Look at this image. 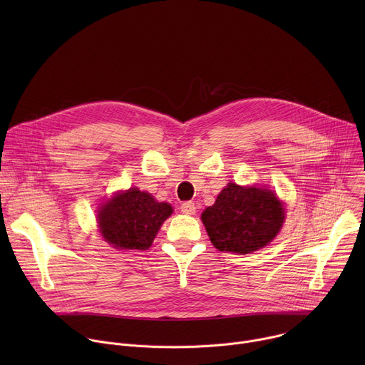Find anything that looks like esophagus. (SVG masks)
Returning <instances> with one entry per match:
<instances>
[{
	"instance_id": "1",
	"label": "esophagus",
	"mask_w": 365,
	"mask_h": 365,
	"mask_svg": "<svg viewBox=\"0 0 365 365\" xmlns=\"http://www.w3.org/2000/svg\"><path fill=\"white\" fill-rule=\"evenodd\" d=\"M180 210H182V212H183V214L193 215V214L196 212V206H195V203H193V202H183V203H182V206H180Z\"/></svg>"
}]
</instances>
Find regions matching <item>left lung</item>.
<instances>
[{"label": "left lung", "mask_w": 365, "mask_h": 365, "mask_svg": "<svg viewBox=\"0 0 365 365\" xmlns=\"http://www.w3.org/2000/svg\"><path fill=\"white\" fill-rule=\"evenodd\" d=\"M284 215L283 203L273 190L228 183L200 220L215 248L250 254L274 240Z\"/></svg>", "instance_id": "8db88e82"}]
</instances>
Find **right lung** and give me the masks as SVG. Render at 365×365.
<instances>
[{
	"label": "right lung",
	"mask_w": 365,
	"mask_h": 365,
	"mask_svg": "<svg viewBox=\"0 0 365 365\" xmlns=\"http://www.w3.org/2000/svg\"><path fill=\"white\" fill-rule=\"evenodd\" d=\"M170 203L158 202L137 187L117 192L98 211L99 232L118 250H148L162 224L172 215Z\"/></svg>",
	"instance_id": "add662e5"
}]
</instances>
